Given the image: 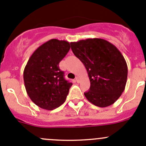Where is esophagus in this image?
<instances>
[{
	"mask_svg": "<svg viewBox=\"0 0 146 146\" xmlns=\"http://www.w3.org/2000/svg\"><path fill=\"white\" fill-rule=\"evenodd\" d=\"M76 81L77 82H80V80H79V78L78 77H76Z\"/></svg>",
	"mask_w": 146,
	"mask_h": 146,
	"instance_id": "obj_1",
	"label": "esophagus"
}]
</instances>
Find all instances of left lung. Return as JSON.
I'll return each instance as SVG.
<instances>
[{
	"mask_svg": "<svg viewBox=\"0 0 146 146\" xmlns=\"http://www.w3.org/2000/svg\"><path fill=\"white\" fill-rule=\"evenodd\" d=\"M72 51L84 64L90 88L85 92L90 102L100 107L114 104L125 89L128 68L118 48L99 38L70 43Z\"/></svg>",
	"mask_w": 146,
	"mask_h": 146,
	"instance_id": "left-lung-1",
	"label": "left lung"
}]
</instances>
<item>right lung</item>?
<instances>
[{"mask_svg":"<svg viewBox=\"0 0 146 146\" xmlns=\"http://www.w3.org/2000/svg\"><path fill=\"white\" fill-rule=\"evenodd\" d=\"M70 48L66 41L50 39L28 60L23 73L25 86L28 96L38 107L53 110L66 100L73 84L64 78L59 63Z\"/></svg>","mask_w":146,"mask_h":146,"instance_id":"obj_1","label":"right lung"}]
</instances>
